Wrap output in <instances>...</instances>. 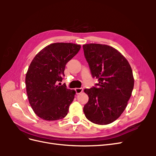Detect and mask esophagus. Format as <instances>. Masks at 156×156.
I'll return each mask as SVG.
<instances>
[{
    "mask_svg": "<svg viewBox=\"0 0 156 156\" xmlns=\"http://www.w3.org/2000/svg\"><path fill=\"white\" fill-rule=\"evenodd\" d=\"M75 92H76L77 94H79L81 92H83V88H76L75 89Z\"/></svg>",
    "mask_w": 156,
    "mask_h": 156,
    "instance_id": "1",
    "label": "esophagus"
}]
</instances>
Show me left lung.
<instances>
[{"instance_id":"8db88e82","label":"left lung","mask_w":156,"mask_h":156,"mask_svg":"<svg viewBox=\"0 0 156 156\" xmlns=\"http://www.w3.org/2000/svg\"><path fill=\"white\" fill-rule=\"evenodd\" d=\"M83 48L92 76L98 79L95 87L84 90L89 98L84 113L94 124H111L122 114L131 96L133 72L124 56L111 46L88 44Z\"/></svg>"}]
</instances>
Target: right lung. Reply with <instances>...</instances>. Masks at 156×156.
Listing matches in <instances>:
<instances>
[{
	"label": "right lung",
	"instance_id": "right-lung-1",
	"mask_svg": "<svg viewBox=\"0 0 156 156\" xmlns=\"http://www.w3.org/2000/svg\"><path fill=\"white\" fill-rule=\"evenodd\" d=\"M81 49L72 43H55L46 46L31 62L25 77L30 105L37 116L56 120L67 115L75 94L74 90L61 85L66 64Z\"/></svg>",
	"mask_w": 156,
	"mask_h": 156
}]
</instances>
